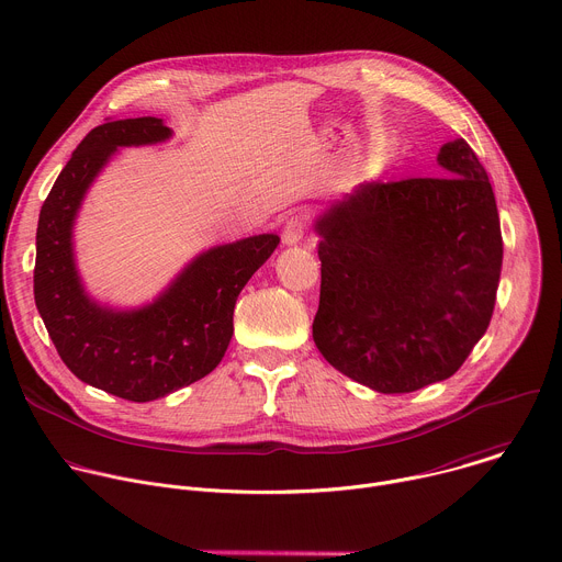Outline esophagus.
<instances>
[{"label": "esophagus", "mask_w": 562, "mask_h": 562, "mask_svg": "<svg viewBox=\"0 0 562 562\" xmlns=\"http://www.w3.org/2000/svg\"><path fill=\"white\" fill-rule=\"evenodd\" d=\"M302 238H304V221H302L300 216H291V218L284 223L282 243H284V245H297Z\"/></svg>", "instance_id": "1"}]
</instances>
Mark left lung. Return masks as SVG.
<instances>
[{"label": "left lung", "mask_w": 562, "mask_h": 562, "mask_svg": "<svg viewBox=\"0 0 562 562\" xmlns=\"http://www.w3.org/2000/svg\"><path fill=\"white\" fill-rule=\"evenodd\" d=\"M437 162L443 176L361 182L315 221V346L384 395L452 378L496 302L503 238L487 173L463 138Z\"/></svg>", "instance_id": "obj_1"}]
</instances>
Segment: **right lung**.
<instances>
[{"mask_svg": "<svg viewBox=\"0 0 562 562\" xmlns=\"http://www.w3.org/2000/svg\"><path fill=\"white\" fill-rule=\"evenodd\" d=\"M169 136L156 116L94 127L55 180L37 225L35 304L59 357L81 382L138 404L190 386L221 363L234 335L236 300L280 245L276 234H260L212 247L140 308L119 311L92 300L72 247L83 196L119 147Z\"/></svg>", "mask_w": 562, "mask_h": 562, "instance_id": "add662e5", "label": "right lung"}]
</instances>
